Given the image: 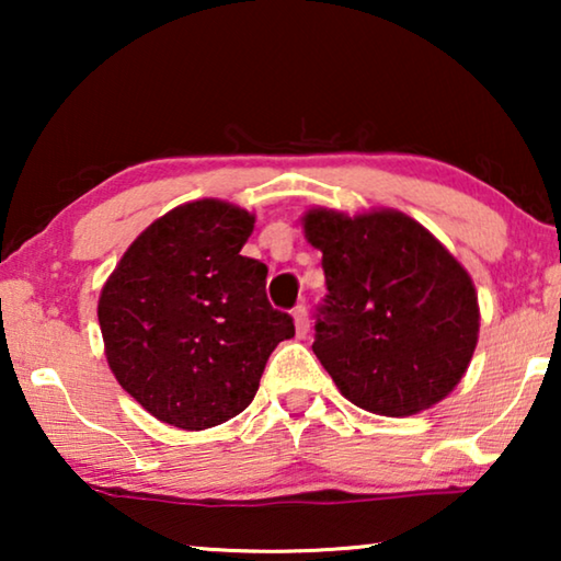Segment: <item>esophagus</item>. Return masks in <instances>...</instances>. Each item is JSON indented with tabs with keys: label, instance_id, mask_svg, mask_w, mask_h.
<instances>
[{
	"label": "esophagus",
	"instance_id": "obj_1",
	"mask_svg": "<svg viewBox=\"0 0 561 561\" xmlns=\"http://www.w3.org/2000/svg\"><path fill=\"white\" fill-rule=\"evenodd\" d=\"M294 324H296L298 336L309 334V311H306L304 304H298L294 309Z\"/></svg>",
	"mask_w": 561,
	"mask_h": 561
}]
</instances>
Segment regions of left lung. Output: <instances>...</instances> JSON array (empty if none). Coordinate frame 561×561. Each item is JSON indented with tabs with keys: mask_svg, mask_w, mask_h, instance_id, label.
Segmentation results:
<instances>
[{
	"mask_svg": "<svg viewBox=\"0 0 561 561\" xmlns=\"http://www.w3.org/2000/svg\"><path fill=\"white\" fill-rule=\"evenodd\" d=\"M301 225L329 290L311 350L340 393L380 416H413L444 401L478 347L470 273L403 211L350 217L313 206Z\"/></svg>",
	"mask_w": 561,
	"mask_h": 561,
	"instance_id": "left-lung-1",
	"label": "left lung"
}]
</instances>
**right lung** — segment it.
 Masks as SVG:
<instances>
[{
	"label": "right lung",
	"instance_id": "obj_1",
	"mask_svg": "<svg viewBox=\"0 0 561 561\" xmlns=\"http://www.w3.org/2000/svg\"><path fill=\"white\" fill-rule=\"evenodd\" d=\"M255 214L198 198L152 221L106 278L96 317L122 388L150 416L204 432L252 403L294 319L265 296L267 267L240 255Z\"/></svg>",
	"mask_w": 561,
	"mask_h": 561
}]
</instances>
